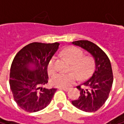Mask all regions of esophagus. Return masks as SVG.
<instances>
[{"instance_id":"1","label":"esophagus","mask_w":124,"mask_h":124,"mask_svg":"<svg viewBox=\"0 0 124 124\" xmlns=\"http://www.w3.org/2000/svg\"><path fill=\"white\" fill-rule=\"evenodd\" d=\"M59 89L60 90H63L64 91H67L69 90V88H67V87H59Z\"/></svg>"}]
</instances>
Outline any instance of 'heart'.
<instances>
[{
	"label": "heart",
	"mask_w": 124,
	"mask_h": 124,
	"mask_svg": "<svg viewBox=\"0 0 124 124\" xmlns=\"http://www.w3.org/2000/svg\"><path fill=\"white\" fill-rule=\"evenodd\" d=\"M62 54L72 63L70 73H58L51 79L52 85L60 87H67L75 84L78 78L81 80L87 79L93 72L95 61L91 56H83V52L78 47L70 46L62 52ZM57 70L56 58L52 57L47 65L49 74H54Z\"/></svg>",
	"instance_id": "heart-1"
}]
</instances>
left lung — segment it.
Here are the masks:
<instances>
[{
	"mask_svg": "<svg viewBox=\"0 0 124 124\" xmlns=\"http://www.w3.org/2000/svg\"><path fill=\"white\" fill-rule=\"evenodd\" d=\"M72 44L93 55L95 67L92 76L82 85L77 86L80 95L78 99L72 101V103L83 111H96L108 99L113 85V76L110 60L99 46L90 41L79 40Z\"/></svg>",
	"mask_w": 124,
	"mask_h": 124,
	"instance_id": "1",
	"label": "left lung"
}]
</instances>
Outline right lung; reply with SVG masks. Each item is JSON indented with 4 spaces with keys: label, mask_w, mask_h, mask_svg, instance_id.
Returning <instances> with one entry per match:
<instances>
[{
    "label": "right lung",
    "mask_w": 124,
    "mask_h": 124,
    "mask_svg": "<svg viewBox=\"0 0 124 124\" xmlns=\"http://www.w3.org/2000/svg\"><path fill=\"white\" fill-rule=\"evenodd\" d=\"M59 46L57 42H33L23 47L15 56L9 84L16 103L23 110L37 112L50 103L57 88L44 87L49 80L47 65Z\"/></svg>",
    "instance_id": "1"
}]
</instances>
